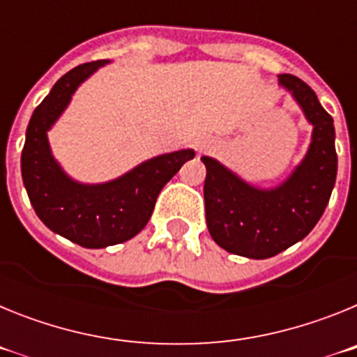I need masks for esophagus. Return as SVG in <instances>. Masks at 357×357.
Segmentation results:
<instances>
[{"label":"esophagus","mask_w":357,"mask_h":357,"mask_svg":"<svg viewBox=\"0 0 357 357\" xmlns=\"http://www.w3.org/2000/svg\"><path fill=\"white\" fill-rule=\"evenodd\" d=\"M197 148H198V151H200V153H207V151H211V150H214V148H216V143H214L213 139H200L197 143Z\"/></svg>","instance_id":"34e87169"}]
</instances>
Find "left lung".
<instances>
[{
	"label": "left lung",
	"instance_id": "1",
	"mask_svg": "<svg viewBox=\"0 0 357 357\" xmlns=\"http://www.w3.org/2000/svg\"><path fill=\"white\" fill-rule=\"evenodd\" d=\"M279 84L313 125L307 153L282 184L255 188L213 157H202L211 238L230 254L248 259H268L304 239L326 211L338 172L333 118L314 91L293 75H279Z\"/></svg>",
	"mask_w": 357,
	"mask_h": 357
}]
</instances>
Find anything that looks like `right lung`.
<instances>
[{"label": "right lung", "instance_id": "add662e5", "mask_svg": "<svg viewBox=\"0 0 357 357\" xmlns=\"http://www.w3.org/2000/svg\"><path fill=\"white\" fill-rule=\"evenodd\" d=\"M107 62L77 66L53 85L31 114L21 153L24 188L40 222L85 248H105L139 234L153 213L160 189L195 157L193 150L164 153L103 184H80L66 175L52 155L48 130L78 85Z\"/></svg>", "mask_w": 357, "mask_h": 357}]
</instances>
